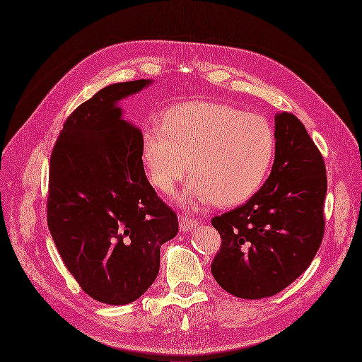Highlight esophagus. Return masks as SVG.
Returning a JSON list of instances; mask_svg holds the SVG:
<instances>
[{
  "mask_svg": "<svg viewBox=\"0 0 362 362\" xmlns=\"http://www.w3.org/2000/svg\"><path fill=\"white\" fill-rule=\"evenodd\" d=\"M198 219H192V218H188V216H180L179 219V226H180V231H191L194 228H197V226L199 225Z\"/></svg>",
  "mask_w": 362,
  "mask_h": 362,
  "instance_id": "1",
  "label": "esophagus"
}]
</instances>
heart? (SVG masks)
Wrapping results in <instances>:
<instances>
[{"mask_svg": "<svg viewBox=\"0 0 362 362\" xmlns=\"http://www.w3.org/2000/svg\"><path fill=\"white\" fill-rule=\"evenodd\" d=\"M276 134L269 120L213 101L177 104L163 115V125H147L141 156L149 179L173 194L188 171L192 179L183 202L189 207L215 199L231 207L255 195L269 176Z\"/></svg>", "mask_w": 362, "mask_h": 362, "instance_id": "obj_1", "label": "heart"}]
</instances>
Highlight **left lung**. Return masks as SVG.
I'll use <instances>...</instances> for the list:
<instances>
[{
    "instance_id": "8db88e82",
    "label": "left lung",
    "mask_w": 362,
    "mask_h": 362,
    "mask_svg": "<svg viewBox=\"0 0 362 362\" xmlns=\"http://www.w3.org/2000/svg\"><path fill=\"white\" fill-rule=\"evenodd\" d=\"M274 128L269 179L243 206L211 219L222 238L211 274L245 300L272 297L300 277L325 231L324 158L297 116L277 113Z\"/></svg>"
}]
</instances>
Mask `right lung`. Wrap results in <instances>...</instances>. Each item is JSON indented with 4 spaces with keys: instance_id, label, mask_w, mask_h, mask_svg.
<instances>
[{
    "instance_id": "right-lung-1",
    "label": "right lung",
    "mask_w": 362,
    "mask_h": 362,
    "mask_svg": "<svg viewBox=\"0 0 362 362\" xmlns=\"http://www.w3.org/2000/svg\"><path fill=\"white\" fill-rule=\"evenodd\" d=\"M151 80L98 90L66 117L49 168L47 225L69 272L105 304L136 301L159 272L177 216L146 177L141 131L116 105Z\"/></svg>"
}]
</instances>
